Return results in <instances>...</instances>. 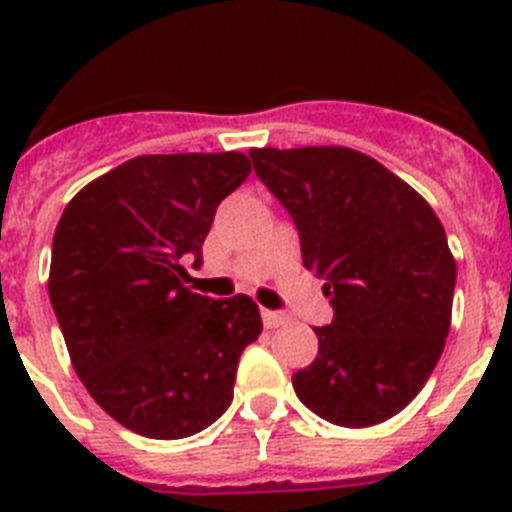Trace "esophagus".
I'll return each mask as SVG.
<instances>
[{
    "instance_id": "34e87169",
    "label": "esophagus",
    "mask_w": 512,
    "mask_h": 512,
    "mask_svg": "<svg viewBox=\"0 0 512 512\" xmlns=\"http://www.w3.org/2000/svg\"><path fill=\"white\" fill-rule=\"evenodd\" d=\"M261 318H264V325L266 328H282V325H287V315H282V312H274V310H261Z\"/></svg>"
}]
</instances>
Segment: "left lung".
Wrapping results in <instances>:
<instances>
[{"instance_id":"obj_1","label":"left lung","mask_w":512,"mask_h":512,"mask_svg":"<svg viewBox=\"0 0 512 512\" xmlns=\"http://www.w3.org/2000/svg\"><path fill=\"white\" fill-rule=\"evenodd\" d=\"M253 171L300 233L333 320L292 374L305 408L366 428L408 408L449 336L456 261L431 205L379 161L341 146L253 148Z\"/></svg>"}]
</instances>
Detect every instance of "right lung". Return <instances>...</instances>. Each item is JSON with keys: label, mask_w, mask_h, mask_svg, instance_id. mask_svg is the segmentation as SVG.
Segmentation results:
<instances>
[{"label": "right lung", "mask_w": 512, "mask_h": 512, "mask_svg": "<svg viewBox=\"0 0 512 512\" xmlns=\"http://www.w3.org/2000/svg\"><path fill=\"white\" fill-rule=\"evenodd\" d=\"M243 153L138 156L66 205L51 295L71 364L99 408L146 438L205 431L233 402L243 348L261 333L251 297L184 287L217 205L246 182Z\"/></svg>", "instance_id": "1"}]
</instances>
